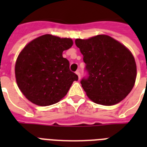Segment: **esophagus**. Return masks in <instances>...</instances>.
<instances>
[{
	"mask_svg": "<svg viewBox=\"0 0 147 147\" xmlns=\"http://www.w3.org/2000/svg\"><path fill=\"white\" fill-rule=\"evenodd\" d=\"M76 73L77 74V76H78V78L80 79V78H81V74H80V71H79V70H78V71H76Z\"/></svg>",
	"mask_w": 147,
	"mask_h": 147,
	"instance_id": "esophagus-1",
	"label": "esophagus"
}]
</instances>
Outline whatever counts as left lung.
I'll list each match as a JSON object with an SVG mask.
<instances>
[{
	"mask_svg": "<svg viewBox=\"0 0 147 147\" xmlns=\"http://www.w3.org/2000/svg\"><path fill=\"white\" fill-rule=\"evenodd\" d=\"M88 72L81 84L88 97L98 105H116L134 88L137 65L130 51L112 37L98 35L76 40Z\"/></svg>",
	"mask_w": 147,
	"mask_h": 147,
	"instance_id": "8db88e82",
	"label": "left lung"
}]
</instances>
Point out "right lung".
I'll return each instance as SVG.
<instances>
[{
	"mask_svg": "<svg viewBox=\"0 0 147 147\" xmlns=\"http://www.w3.org/2000/svg\"><path fill=\"white\" fill-rule=\"evenodd\" d=\"M73 42L69 38L42 35L29 42L17 57L15 76L24 95L35 105L49 106L66 95L78 76L62 57Z\"/></svg>",
	"mask_w": 147,
	"mask_h": 147,
	"instance_id": "1",
	"label": "right lung"
}]
</instances>
